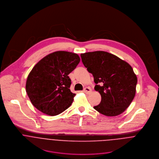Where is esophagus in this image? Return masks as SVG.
<instances>
[{
	"mask_svg": "<svg viewBox=\"0 0 159 159\" xmlns=\"http://www.w3.org/2000/svg\"><path fill=\"white\" fill-rule=\"evenodd\" d=\"M83 92H84V93H86V94H89V93H90L91 92V88H89V87H86V88L84 89Z\"/></svg>",
	"mask_w": 159,
	"mask_h": 159,
	"instance_id": "esophagus-1",
	"label": "esophagus"
}]
</instances>
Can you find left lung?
I'll return each mask as SVG.
<instances>
[{"label": "left lung", "mask_w": 159, "mask_h": 159, "mask_svg": "<svg viewBox=\"0 0 159 159\" xmlns=\"http://www.w3.org/2000/svg\"><path fill=\"white\" fill-rule=\"evenodd\" d=\"M82 62L94 77V89L101 96L94 109L107 116L125 111L134 98L137 78L131 66L117 56L103 51L81 54Z\"/></svg>", "instance_id": "8db88e82"}]
</instances>
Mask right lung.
<instances>
[{"label":"right lung","instance_id":"right-lung-1","mask_svg":"<svg viewBox=\"0 0 159 159\" xmlns=\"http://www.w3.org/2000/svg\"><path fill=\"white\" fill-rule=\"evenodd\" d=\"M80 61L76 53L58 51L47 55L34 66L27 77L25 89L38 110L53 116L71 105L76 94L70 89L71 81L68 75Z\"/></svg>","mask_w":159,"mask_h":159}]
</instances>
